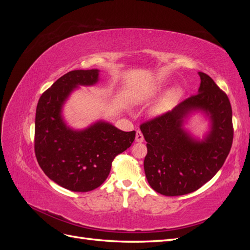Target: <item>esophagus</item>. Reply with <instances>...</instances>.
Instances as JSON below:
<instances>
[{"label": "esophagus", "instance_id": "1", "mask_svg": "<svg viewBox=\"0 0 250 250\" xmlns=\"http://www.w3.org/2000/svg\"><path fill=\"white\" fill-rule=\"evenodd\" d=\"M135 142H138V143L144 142V135L140 130H138L137 134H135Z\"/></svg>", "mask_w": 250, "mask_h": 250}]
</instances>
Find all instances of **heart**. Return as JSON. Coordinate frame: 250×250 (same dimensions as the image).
I'll return each instance as SVG.
<instances>
[{
  "mask_svg": "<svg viewBox=\"0 0 250 250\" xmlns=\"http://www.w3.org/2000/svg\"><path fill=\"white\" fill-rule=\"evenodd\" d=\"M181 94H183V90L180 87H174L170 89L153 107L154 115H163V113L171 109L181 97Z\"/></svg>",
  "mask_w": 250,
  "mask_h": 250,
  "instance_id": "heart-1",
  "label": "heart"
}]
</instances>
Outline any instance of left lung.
Masks as SVG:
<instances>
[{
    "mask_svg": "<svg viewBox=\"0 0 250 250\" xmlns=\"http://www.w3.org/2000/svg\"><path fill=\"white\" fill-rule=\"evenodd\" d=\"M198 94L171 111L141 124L147 142L144 169L149 185L165 196L198 190L220 170L233 139L232 111L228 95L208 75L198 73ZM194 110L210 116L211 131L203 141L194 140L182 128L183 118Z\"/></svg>",
    "mask_w": 250,
    "mask_h": 250,
    "instance_id": "left-lung-1",
    "label": "left lung"
}]
</instances>
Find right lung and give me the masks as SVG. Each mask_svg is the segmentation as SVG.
Instances as JSON below:
<instances>
[{
	"label": "right lung",
	"mask_w": 250,
	"mask_h": 250,
	"mask_svg": "<svg viewBox=\"0 0 250 250\" xmlns=\"http://www.w3.org/2000/svg\"><path fill=\"white\" fill-rule=\"evenodd\" d=\"M98 80V70L71 71L53 83L37 103V163L51 180L73 192L100 187L108 176L113 158L135 139V131L125 132L102 121L84 130H73L63 122L62 108L66 98L78 85H93Z\"/></svg>",
	"instance_id": "1"
}]
</instances>
